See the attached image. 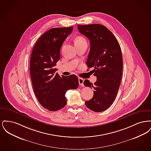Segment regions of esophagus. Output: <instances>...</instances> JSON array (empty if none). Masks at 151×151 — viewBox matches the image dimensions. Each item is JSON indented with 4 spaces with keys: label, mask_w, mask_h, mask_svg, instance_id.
<instances>
[{
    "label": "esophagus",
    "mask_w": 151,
    "mask_h": 151,
    "mask_svg": "<svg viewBox=\"0 0 151 151\" xmlns=\"http://www.w3.org/2000/svg\"><path fill=\"white\" fill-rule=\"evenodd\" d=\"M84 81V79H82V78H79V84H80V86H84V84H83Z\"/></svg>",
    "instance_id": "1"
}]
</instances>
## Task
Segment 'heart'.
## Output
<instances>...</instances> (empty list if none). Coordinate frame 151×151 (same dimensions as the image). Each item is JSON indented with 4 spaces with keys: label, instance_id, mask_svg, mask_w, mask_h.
<instances>
[{
    "label": "heart",
    "instance_id": "obj_1",
    "mask_svg": "<svg viewBox=\"0 0 151 151\" xmlns=\"http://www.w3.org/2000/svg\"><path fill=\"white\" fill-rule=\"evenodd\" d=\"M85 42H86V40L82 36H78L76 37L75 40V44H79V43H81Z\"/></svg>",
    "mask_w": 151,
    "mask_h": 151
}]
</instances>
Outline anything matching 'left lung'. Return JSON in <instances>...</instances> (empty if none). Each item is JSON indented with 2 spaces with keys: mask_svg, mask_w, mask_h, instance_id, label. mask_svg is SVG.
<instances>
[{
  "mask_svg": "<svg viewBox=\"0 0 151 151\" xmlns=\"http://www.w3.org/2000/svg\"><path fill=\"white\" fill-rule=\"evenodd\" d=\"M78 28L90 41L86 63L89 68H93L97 77L94 84L88 79L84 81L85 86L94 89L92 99L85 104L93 111L101 112L111 105L119 88L123 70L121 49L115 36L102 25H78Z\"/></svg>",
  "mask_w": 151,
  "mask_h": 151,
  "instance_id": "8db88e82",
  "label": "left lung"
}]
</instances>
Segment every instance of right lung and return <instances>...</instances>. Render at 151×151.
<instances>
[{"mask_svg":"<svg viewBox=\"0 0 151 151\" xmlns=\"http://www.w3.org/2000/svg\"><path fill=\"white\" fill-rule=\"evenodd\" d=\"M72 29L71 27L47 30L37 40L32 52L30 74L33 90L40 104L50 111L64 108L66 92L79 86L76 75L61 77L54 67L60 59V48Z\"/></svg>","mask_w":151,"mask_h":151,"instance_id":"right-lung-1","label":"right lung"}]
</instances>
